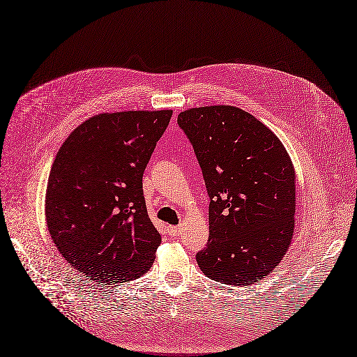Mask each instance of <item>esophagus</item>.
<instances>
[{
  "label": "esophagus",
  "instance_id": "obj_1",
  "mask_svg": "<svg viewBox=\"0 0 357 357\" xmlns=\"http://www.w3.org/2000/svg\"><path fill=\"white\" fill-rule=\"evenodd\" d=\"M167 234L172 238H178V236L182 234V228L181 227H167Z\"/></svg>",
  "mask_w": 357,
  "mask_h": 357
}]
</instances>
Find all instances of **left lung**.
<instances>
[{
    "label": "left lung",
    "instance_id": "1",
    "mask_svg": "<svg viewBox=\"0 0 357 357\" xmlns=\"http://www.w3.org/2000/svg\"><path fill=\"white\" fill-rule=\"evenodd\" d=\"M178 125L192 144L210 197L208 243L197 263L220 284L263 280L294 234L296 172L282 142L234 105L185 110Z\"/></svg>",
    "mask_w": 357,
    "mask_h": 357
}]
</instances>
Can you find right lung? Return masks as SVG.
Wrapping results in <instances>:
<instances>
[{"label":"right lung","instance_id":"add662e5","mask_svg":"<svg viewBox=\"0 0 357 357\" xmlns=\"http://www.w3.org/2000/svg\"><path fill=\"white\" fill-rule=\"evenodd\" d=\"M172 110L101 113L60 147L47 183L52 241L77 272L101 285L138 278L162 236L151 223L142 175Z\"/></svg>","mask_w":357,"mask_h":357}]
</instances>
